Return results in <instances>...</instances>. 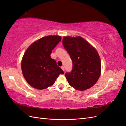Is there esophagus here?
I'll use <instances>...</instances> for the list:
<instances>
[{"mask_svg": "<svg viewBox=\"0 0 126 126\" xmlns=\"http://www.w3.org/2000/svg\"><path fill=\"white\" fill-rule=\"evenodd\" d=\"M61 68H62V69L63 70V71H64V66H62V67H61Z\"/></svg>", "mask_w": 126, "mask_h": 126, "instance_id": "1", "label": "esophagus"}]
</instances>
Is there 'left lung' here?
<instances>
[{
	"label": "left lung",
	"mask_w": 126,
	"mask_h": 126,
	"mask_svg": "<svg viewBox=\"0 0 126 126\" xmlns=\"http://www.w3.org/2000/svg\"><path fill=\"white\" fill-rule=\"evenodd\" d=\"M64 48L72 62V69L65 76L69 84L83 91L90 88L100 77L101 64L97 51L82 37H64Z\"/></svg>",
	"instance_id": "1"
}]
</instances>
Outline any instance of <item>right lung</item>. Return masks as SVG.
<instances>
[{"label": "right lung", "instance_id": "add662e5", "mask_svg": "<svg viewBox=\"0 0 126 126\" xmlns=\"http://www.w3.org/2000/svg\"><path fill=\"white\" fill-rule=\"evenodd\" d=\"M58 36L44 37L32 44L25 52L21 62L22 74L29 84L38 89L52 86L63 70L51 58L52 50L61 41Z\"/></svg>", "mask_w": 126, "mask_h": 126}]
</instances>
